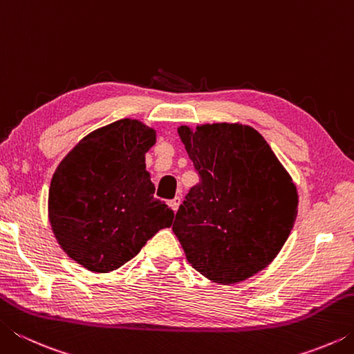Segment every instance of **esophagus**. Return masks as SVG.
<instances>
[{"label": "esophagus", "mask_w": 354, "mask_h": 354, "mask_svg": "<svg viewBox=\"0 0 354 354\" xmlns=\"http://www.w3.org/2000/svg\"><path fill=\"white\" fill-rule=\"evenodd\" d=\"M179 205H181V196H175V198L170 200V206H171V209H173V211H175V212L178 211Z\"/></svg>", "instance_id": "1"}]
</instances>
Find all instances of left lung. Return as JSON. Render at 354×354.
Masks as SVG:
<instances>
[{
    "instance_id": "1",
    "label": "left lung",
    "mask_w": 354,
    "mask_h": 354,
    "mask_svg": "<svg viewBox=\"0 0 354 354\" xmlns=\"http://www.w3.org/2000/svg\"><path fill=\"white\" fill-rule=\"evenodd\" d=\"M178 134L200 183L179 206L171 230L203 277L241 283L283 248L298 214L297 185L250 124H181Z\"/></svg>"
}]
</instances>
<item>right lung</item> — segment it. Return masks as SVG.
I'll list each match as a JSON object with an SVG mask.
<instances>
[{
	"mask_svg": "<svg viewBox=\"0 0 354 354\" xmlns=\"http://www.w3.org/2000/svg\"><path fill=\"white\" fill-rule=\"evenodd\" d=\"M156 131L122 118L88 133L53 175L48 218L70 259L92 273H109L139 253L175 212L154 198L145 153Z\"/></svg>",
	"mask_w": 354,
	"mask_h": 354,
	"instance_id": "add662e5",
	"label": "right lung"
}]
</instances>
